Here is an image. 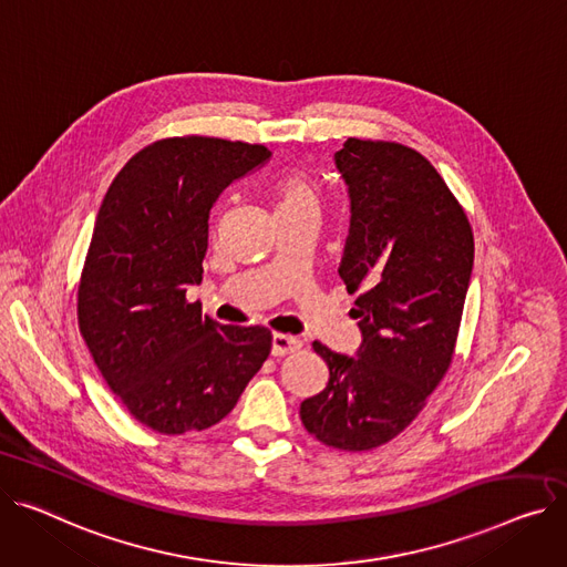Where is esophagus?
<instances>
[{
	"instance_id": "1",
	"label": "esophagus",
	"mask_w": 567,
	"mask_h": 567,
	"mask_svg": "<svg viewBox=\"0 0 567 567\" xmlns=\"http://www.w3.org/2000/svg\"><path fill=\"white\" fill-rule=\"evenodd\" d=\"M300 347H303V342H300L298 337L276 332V334H274V342H271V353H274V355H289V353L300 351Z\"/></svg>"
}]
</instances>
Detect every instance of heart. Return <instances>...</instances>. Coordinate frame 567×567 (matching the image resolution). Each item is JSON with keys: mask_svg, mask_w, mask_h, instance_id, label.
Here are the masks:
<instances>
[{"mask_svg": "<svg viewBox=\"0 0 567 567\" xmlns=\"http://www.w3.org/2000/svg\"><path fill=\"white\" fill-rule=\"evenodd\" d=\"M278 209H298L312 207L319 209V192L315 182L306 173H291L278 186Z\"/></svg>", "mask_w": 567, "mask_h": 567, "instance_id": "1", "label": "heart"}]
</instances>
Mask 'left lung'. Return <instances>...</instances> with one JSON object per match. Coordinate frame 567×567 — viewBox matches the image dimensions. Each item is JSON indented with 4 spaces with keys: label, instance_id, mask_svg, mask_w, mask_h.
<instances>
[{
    "label": "left lung",
    "instance_id": "obj_1",
    "mask_svg": "<svg viewBox=\"0 0 567 567\" xmlns=\"http://www.w3.org/2000/svg\"><path fill=\"white\" fill-rule=\"evenodd\" d=\"M334 166L351 200L339 278L362 289V342L355 358L312 344L330 379L300 403V420L328 446L367 451L417 417L454 358L474 235L440 173L412 147L349 138Z\"/></svg>",
    "mask_w": 567,
    "mask_h": 567
}]
</instances>
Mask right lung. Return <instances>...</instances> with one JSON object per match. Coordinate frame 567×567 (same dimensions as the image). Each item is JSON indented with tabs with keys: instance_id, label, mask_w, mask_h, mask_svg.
I'll return each instance as SVG.
<instances>
[{
	"instance_id": "add662e5",
	"label": "right lung",
	"mask_w": 567,
	"mask_h": 567,
	"mask_svg": "<svg viewBox=\"0 0 567 567\" xmlns=\"http://www.w3.org/2000/svg\"><path fill=\"white\" fill-rule=\"evenodd\" d=\"M269 159L264 145L164 138L123 166L100 205L80 330L111 392L157 433L218 424L271 353V330L223 326L186 300L203 280L214 203Z\"/></svg>"
}]
</instances>
